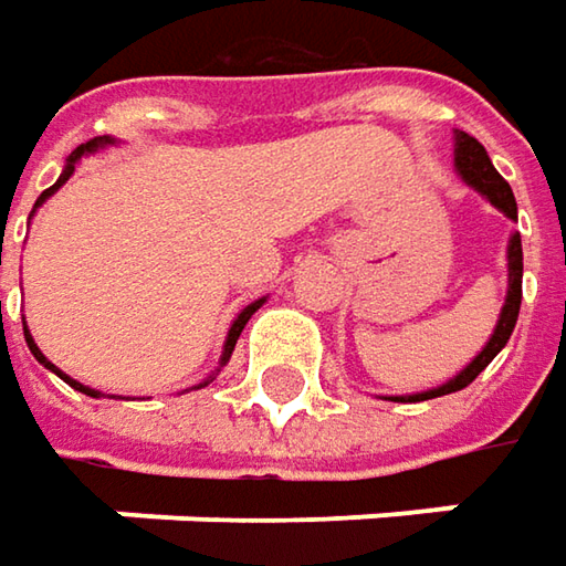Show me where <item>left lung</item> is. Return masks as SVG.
Masks as SVG:
<instances>
[{
    "instance_id": "1",
    "label": "left lung",
    "mask_w": 566,
    "mask_h": 566,
    "mask_svg": "<svg viewBox=\"0 0 566 566\" xmlns=\"http://www.w3.org/2000/svg\"><path fill=\"white\" fill-rule=\"evenodd\" d=\"M455 170L465 184L472 189H479L481 196L501 209L510 218L516 221V199H513V189L506 184L504 177L494 170V164L488 158L484 145L479 138H472L469 133H455ZM520 301H523V240L520 234L510 237V247H506V301L504 310H501V319H497V329L488 338V345L481 348V355H475V360L459 370L453 380H447L437 389H428V392H415V396H392V402H424V399H437V396H450V392H459L465 389L469 382L479 377L481 370L497 357V352L504 348L513 335V326H516V316H520Z\"/></svg>"
}]
</instances>
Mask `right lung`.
Segmentation results:
<instances>
[{
    "label": "right lung",
    "instance_id": "1",
    "mask_svg": "<svg viewBox=\"0 0 566 566\" xmlns=\"http://www.w3.org/2000/svg\"><path fill=\"white\" fill-rule=\"evenodd\" d=\"M107 145H113L111 136H97V138H91V142H85V145H78V148H75V151L69 155V160H65V170H62V174H60V180L50 186L46 192H40V199H38V206H34V209H40V206H43V202H46V199H50V196H53V192H56V189H60V186L65 184V180H69L72 174H75V164H78V160L85 158V155H91V151H97V148H107ZM262 304H265V301H256V304H250V307H247V310H243V313H240V316H237L234 326H231V332H228V342H224V355H221V364H228V360H231V352H234L237 338H240V332H243V326H247V319H250V316H253V313H256V310L262 307ZM24 342H28L31 355L38 357V360H40V364H43V367H46V370H53V374H56L60 380L69 382L72 389H78V392H85V396H94V399H101V392H97V389H91V386H82V382H78V380H72L69 374H62L56 364H50V360L43 357V352H40L38 345H34V338H31V332H28V326H24ZM206 382H209V380H206ZM206 382H199V386H206Z\"/></svg>",
    "mask_w": 566,
    "mask_h": 566
}]
</instances>
